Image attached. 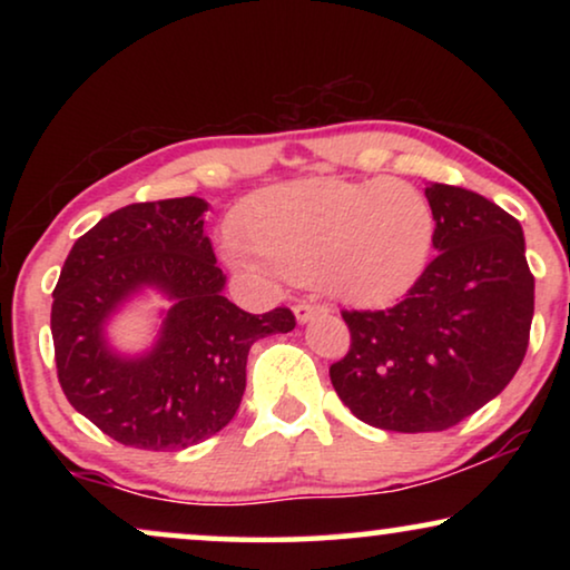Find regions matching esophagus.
I'll return each mask as SVG.
<instances>
[{"instance_id":"34e87169","label":"esophagus","mask_w":570,"mask_h":570,"mask_svg":"<svg viewBox=\"0 0 570 570\" xmlns=\"http://www.w3.org/2000/svg\"><path fill=\"white\" fill-rule=\"evenodd\" d=\"M295 311V318H298L301 324H306V322H311V318L314 316H318V314H326V306H322V303H298V306L293 308Z\"/></svg>"}]
</instances>
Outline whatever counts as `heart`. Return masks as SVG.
<instances>
[{"instance_id": "heart-1", "label": "heart", "mask_w": 570, "mask_h": 570, "mask_svg": "<svg viewBox=\"0 0 570 570\" xmlns=\"http://www.w3.org/2000/svg\"><path fill=\"white\" fill-rule=\"evenodd\" d=\"M230 259L318 283L353 306H386L423 277L435 217L400 178H301L254 194L238 215Z\"/></svg>"}]
</instances>
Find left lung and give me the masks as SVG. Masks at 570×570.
<instances>
[{
    "mask_svg": "<svg viewBox=\"0 0 570 570\" xmlns=\"http://www.w3.org/2000/svg\"><path fill=\"white\" fill-rule=\"evenodd\" d=\"M425 197L439 254L396 306L342 311L350 350L330 368L350 412L381 431H446L478 412L519 371L534 316L517 217L462 186Z\"/></svg>",
    "mask_w": 570,
    "mask_h": 570,
    "instance_id": "1",
    "label": "left lung"
}]
</instances>
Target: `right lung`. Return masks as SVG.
<instances>
[{
	"label": "right lung",
	"mask_w": 570,
	"mask_h": 570,
	"mask_svg": "<svg viewBox=\"0 0 570 570\" xmlns=\"http://www.w3.org/2000/svg\"><path fill=\"white\" fill-rule=\"evenodd\" d=\"M199 197L137 202L75 240L53 287L51 337L61 392L114 441L178 451L223 431L246 389L256 340L295 326L291 308L254 316L223 295ZM139 286L175 306L147 356H116L105 318Z\"/></svg>",
	"instance_id": "obj_1"
}]
</instances>
